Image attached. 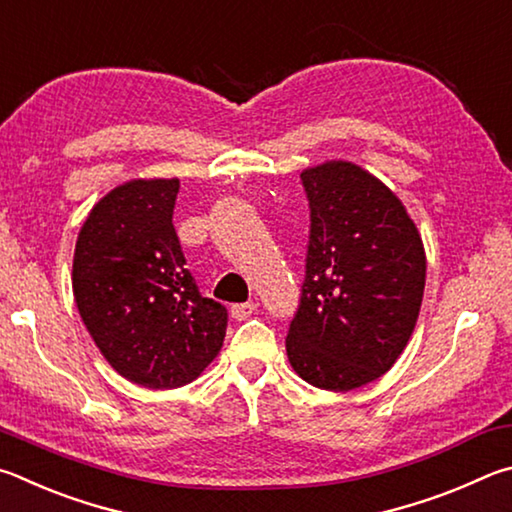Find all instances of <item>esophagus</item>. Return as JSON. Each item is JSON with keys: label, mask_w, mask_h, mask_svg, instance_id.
I'll list each match as a JSON object with an SVG mask.
<instances>
[{"label": "esophagus", "mask_w": 512, "mask_h": 512, "mask_svg": "<svg viewBox=\"0 0 512 512\" xmlns=\"http://www.w3.org/2000/svg\"><path fill=\"white\" fill-rule=\"evenodd\" d=\"M231 317L236 321H245L247 317H251L256 312V303L254 301H247V303H233L231 306Z\"/></svg>", "instance_id": "34e87169"}]
</instances>
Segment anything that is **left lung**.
Returning a JSON list of instances; mask_svg holds the SVG:
<instances>
[{"label": "left lung", "mask_w": 512, "mask_h": 512, "mask_svg": "<svg viewBox=\"0 0 512 512\" xmlns=\"http://www.w3.org/2000/svg\"><path fill=\"white\" fill-rule=\"evenodd\" d=\"M301 182L310 240L285 348L312 387L351 391L405 351L423 303L425 247L398 195L353 161L306 168Z\"/></svg>", "instance_id": "obj_1"}]
</instances>
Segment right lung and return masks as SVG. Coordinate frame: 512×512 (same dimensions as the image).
<instances>
[{"label": "right lung", "instance_id": "right-lung-1", "mask_svg": "<svg viewBox=\"0 0 512 512\" xmlns=\"http://www.w3.org/2000/svg\"><path fill=\"white\" fill-rule=\"evenodd\" d=\"M179 179H130L89 211L74 251V299L112 369L139 387L177 389L220 353L227 308L186 270L173 227Z\"/></svg>", "mask_w": 512, "mask_h": 512}]
</instances>
